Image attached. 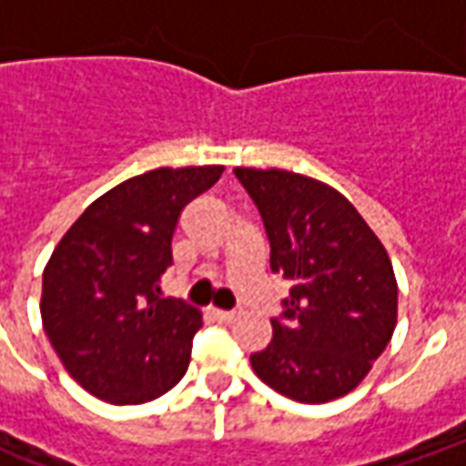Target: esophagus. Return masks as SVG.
Masks as SVG:
<instances>
[{
	"label": "esophagus",
	"instance_id": "obj_1",
	"mask_svg": "<svg viewBox=\"0 0 466 466\" xmlns=\"http://www.w3.org/2000/svg\"><path fill=\"white\" fill-rule=\"evenodd\" d=\"M212 317L217 322H232L237 314L234 312H224V309H212Z\"/></svg>",
	"mask_w": 466,
	"mask_h": 466
}]
</instances>
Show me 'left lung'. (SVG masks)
Listing matches in <instances>:
<instances>
[{
  "instance_id": "1",
  "label": "left lung",
  "mask_w": 466,
  "mask_h": 466,
  "mask_svg": "<svg viewBox=\"0 0 466 466\" xmlns=\"http://www.w3.org/2000/svg\"><path fill=\"white\" fill-rule=\"evenodd\" d=\"M262 214L269 267L292 282L272 342L254 351V374L284 397L324 404L350 394L397 327L390 254L351 202L329 184L237 167Z\"/></svg>"
}]
</instances>
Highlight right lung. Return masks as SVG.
Listing matches in <instances>:
<instances>
[{
    "label": "right lung",
    "mask_w": 466,
    "mask_h": 466,
    "mask_svg": "<svg viewBox=\"0 0 466 466\" xmlns=\"http://www.w3.org/2000/svg\"><path fill=\"white\" fill-rule=\"evenodd\" d=\"M224 167H159L86 207L49 257L42 324L72 380L109 404H144L182 380L202 314L162 299L187 204Z\"/></svg>",
    "instance_id": "add662e5"
}]
</instances>
